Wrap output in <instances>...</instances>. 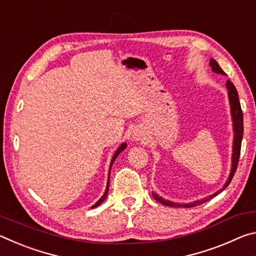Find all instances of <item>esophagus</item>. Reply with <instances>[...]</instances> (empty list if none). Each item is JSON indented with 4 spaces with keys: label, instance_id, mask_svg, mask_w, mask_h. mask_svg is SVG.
Segmentation results:
<instances>
[{
    "label": "esophagus",
    "instance_id": "1",
    "mask_svg": "<svg viewBox=\"0 0 256 256\" xmlns=\"http://www.w3.org/2000/svg\"><path fill=\"white\" fill-rule=\"evenodd\" d=\"M133 138L136 141H144V132L138 131V130H136V132H133Z\"/></svg>",
    "mask_w": 256,
    "mask_h": 256
}]
</instances>
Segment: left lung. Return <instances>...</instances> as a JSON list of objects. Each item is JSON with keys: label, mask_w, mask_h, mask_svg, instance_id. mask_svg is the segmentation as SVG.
Listing matches in <instances>:
<instances>
[{"label": "left lung", "mask_w": 256, "mask_h": 256, "mask_svg": "<svg viewBox=\"0 0 256 256\" xmlns=\"http://www.w3.org/2000/svg\"><path fill=\"white\" fill-rule=\"evenodd\" d=\"M210 66L212 68V71L216 73H220V74H226L222 71V68L219 66V64L216 62L214 58L210 60ZM227 90H228V98H229V104H230V112H232V128H234V141H232V170H230V174H229L228 180L226 182V184L224 185V188L222 190H219L218 192H216L214 194H212L210 196H206V198H202V200H198L194 201L192 203H184V204H180V203H175L168 200H164V198L158 196L157 194L152 193V196L154 198V200H157L158 202L162 203L164 206H172V208H192L196 206H200L202 203H204L206 201H209L210 198H212L216 196H218L220 192L227 188L230 183L234 175H235V172L237 170V164H238V160H240V146H242V132H244V126H242V112L240 108V99H238V92L230 81L227 80Z\"/></svg>", "instance_id": "8db88e82"}]
</instances>
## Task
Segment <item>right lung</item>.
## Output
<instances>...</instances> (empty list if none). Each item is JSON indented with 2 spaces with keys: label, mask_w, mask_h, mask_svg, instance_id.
<instances>
[{
  "label": "right lung",
  "mask_w": 256,
  "mask_h": 256,
  "mask_svg": "<svg viewBox=\"0 0 256 256\" xmlns=\"http://www.w3.org/2000/svg\"><path fill=\"white\" fill-rule=\"evenodd\" d=\"M126 148V144H120V148L116 150V152H115V154H114V157L112 158V160H110V174H108V180H107V186H106V190H105V193H104V196L99 198V200L94 203V206H92V209H94V208H96V206H98L99 204H102V203L105 201V198H106V196H107V193H108V188H110V170H112V164H114V162H115V159L118 158V156L122 152V151Z\"/></svg>",
  "instance_id": "obj_1"
}]
</instances>
